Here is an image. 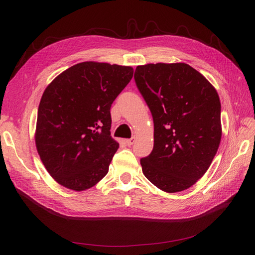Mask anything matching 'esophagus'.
<instances>
[{"instance_id":"obj_1","label":"esophagus","mask_w":255,"mask_h":255,"mask_svg":"<svg viewBox=\"0 0 255 255\" xmlns=\"http://www.w3.org/2000/svg\"><path fill=\"white\" fill-rule=\"evenodd\" d=\"M135 141H136V138L132 137V138H130V139H127L126 143H127V145H132Z\"/></svg>"}]
</instances>
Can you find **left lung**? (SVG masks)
Masks as SVG:
<instances>
[{
  "label": "left lung",
  "instance_id": "8db88e82",
  "mask_svg": "<svg viewBox=\"0 0 255 255\" xmlns=\"http://www.w3.org/2000/svg\"><path fill=\"white\" fill-rule=\"evenodd\" d=\"M134 79L154 122V145L142 172L166 192L204 175L221 140V104L213 85L184 63L137 66Z\"/></svg>",
  "mask_w": 255,
  "mask_h": 255
}]
</instances>
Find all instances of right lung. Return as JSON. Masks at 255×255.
Returning a JSON list of instances; mask_svg holds the SVG:
<instances>
[{
    "mask_svg": "<svg viewBox=\"0 0 255 255\" xmlns=\"http://www.w3.org/2000/svg\"><path fill=\"white\" fill-rule=\"evenodd\" d=\"M133 73L132 67L84 61L45 88L35 142L45 169L61 186L86 190L109 172L119 148L111 136V106Z\"/></svg>",
    "mask_w": 255,
    "mask_h": 255,
    "instance_id": "obj_1",
    "label": "right lung"
}]
</instances>
